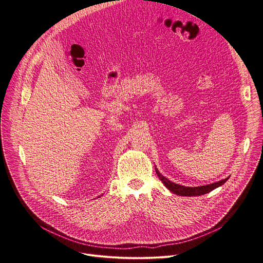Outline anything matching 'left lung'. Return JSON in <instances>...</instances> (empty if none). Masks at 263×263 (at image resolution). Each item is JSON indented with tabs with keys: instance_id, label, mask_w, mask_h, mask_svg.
Segmentation results:
<instances>
[{
	"instance_id": "obj_1",
	"label": "left lung",
	"mask_w": 263,
	"mask_h": 263,
	"mask_svg": "<svg viewBox=\"0 0 263 263\" xmlns=\"http://www.w3.org/2000/svg\"><path fill=\"white\" fill-rule=\"evenodd\" d=\"M155 170H156V173H157L158 177L163 182L164 186L171 192H173L177 195H181V196H197V195L206 194V193L214 190L215 188L222 186V184L225 183L228 179V177H227V178L222 179L218 182H213V183L206 184V186H200V187H184V186H181V184L174 183L171 180H168L167 178H165L162 174L159 173L157 167H155Z\"/></svg>"
}]
</instances>
